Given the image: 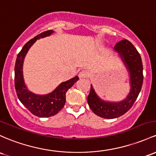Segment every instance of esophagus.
Here are the masks:
<instances>
[{
    "instance_id": "esophagus-1",
    "label": "esophagus",
    "mask_w": 156,
    "mask_h": 156,
    "mask_svg": "<svg viewBox=\"0 0 156 156\" xmlns=\"http://www.w3.org/2000/svg\"><path fill=\"white\" fill-rule=\"evenodd\" d=\"M89 76V72L86 69L81 70L79 73V77L80 78H87Z\"/></svg>"
}]
</instances>
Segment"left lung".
Returning <instances> with one entry per match:
<instances>
[{
	"instance_id": "obj_1",
	"label": "left lung",
	"mask_w": 156,
	"mask_h": 156,
	"mask_svg": "<svg viewBox=\"0 0 156 156\" xmlns=\"http://www.w3.org/2000/svg\"><path fill=\"white\" fill-rule=\"evenodd\" d=\"M115 51L119 53L129 75L130 90L125 99L119 102L104 101L97 95L91 84L87 97L89 107L97 115L104 119H112L126 113L135 103L143 83V64L141 58L136 47L126 39L115 44Z\"/></svg>"
}]
</instances>
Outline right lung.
Here are the masks:
<instances>
[{
  "label": "right lung",
  "instance_id": "right-lung-1",
  "mask_svg": "<svg viewBox=\"0 0 156 156\" xmlns=\"http://www.w3.org/2000/svg\"><path fill=\"white\" fill-rule=\"evenodd\" d=\"M53 32V30L46 31L29 41L18 53L15 65V87L18 99L32 114L40 118L51 117L57 114L64 107L67 90L79 79L78 76H75L62 82L52 92L47 95L33 93L26 86L23 75V64L26 55L37 39L49 36Z\"/></svg>",
  "mask_w": 156,
  "mask_h": 156
}]
</instances>
